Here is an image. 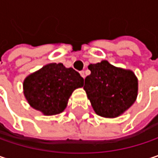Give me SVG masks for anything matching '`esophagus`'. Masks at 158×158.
Returning <instances> with one entry per match:
<instances>
[{
    "mask_svg": "<svg viewBox=\"0 0 158 158\" xmlns=\"http://www.w3.org/2000/svg\"><path fill=\"white\" fill-rule=\"evenodd\" d=\"M79 73H80L81 77H82L83 79H85V77H86V75H85V71H84V70H82V71H80Z\"/></svg>",
    "mask_w": 158,
    "mask_h": 158,
    "instance_id": "34e87169",
    "label": "esophagus"
}]
</instances>
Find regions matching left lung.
Instances as JSON below:
<instances>
[{
	"label": "left lung",
	"instance_id": "1",
	"mask_svg": "<svg viewBox=\"0 0 158 158\" xmlns=\"http://www.w3.org/2000/svg\"><path fill=\"white\" fill-rule=\"evenodd\" d=\"M84 89L94 111L104 118H117L130 108L137 96V79L133 71L107 60L90 64Z\"/></svg>",
	"mask_w": 158,
	"mask_h": 158
}]
</instances>
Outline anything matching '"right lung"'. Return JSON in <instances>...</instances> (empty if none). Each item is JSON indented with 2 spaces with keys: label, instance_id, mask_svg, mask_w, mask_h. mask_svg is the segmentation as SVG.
<instances>
[{
  "label": "right lung",
  "instance_id": "add662e5",
  "mask_svg": "<svg viewBox=\"0 0 158 158\" xmlns=\"http://www.w3.org/2000/svg\"><path fill=\"white\" fill-rule=\"evenodd\" d=\"M84 85V79L72 68L50 63L23 81V93L31 107L46 116L64 110L72 92Z\"/></svg>",
  "mask_w": 158,
  "mask_h": 158
}]
</instances>
